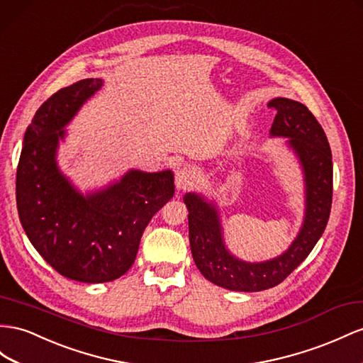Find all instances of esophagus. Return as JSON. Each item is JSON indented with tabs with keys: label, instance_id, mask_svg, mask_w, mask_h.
I'll use <instances>...</instances> for the list:
<instances>
[{
	"label": "esophagus",
	"instance_id": "34e87169",
	"mask_svg": "<svg viewBox=\"0 0 363 363\" xmlns=\"http://www.w3.org/2000/svg\"><path fill=\"white\" fill-rule=\"evenodd\" d=\"M197 182V172H195L192 168H180L177 172H175V186L177 189H188L192 188V186Z\"/></svg>",
	"mask_w": 363,
	"mask_h": 363
}]
</instances>
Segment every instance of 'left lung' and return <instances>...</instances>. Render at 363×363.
Instances as JSON below:
<instances>
[{"instance_id": "8db88e82", "label": "left lung", "mask_w": 363, "mask_h": 363, "mask_svg": "<svg viewBox=\"0 0 363 363\" xmlns=\"http://www.w3.org/2000/svg\"><path fill=\"white\" fill-rule=\"evenodd\" d=\"M269 106L277 110L270 135L289 137V146L298 155L306 182V215L291 246L279 257L262 262L235 258L224 244L218 209L195 192L183 197L189 211L195 266L206 279L235 291H261L281 284L316 246L331 211L333 162L324 130L301 102L277 97Z\"/></svg>"}]
</instances>
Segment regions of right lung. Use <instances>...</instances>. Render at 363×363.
Instances as JSON below:
<instances>
[{
  "mask_svg": "<svg viewBox=\"0 0 363 363\" xmlns=\"http://www.w3.org/2000/svg\"><path fill=\"white\" fill-rule=\"evenodd\" d=\"M102 85L90 77L48 97L27 126L16 171L18 215L33 247L62 277L90 284L128 272L145 228L174 195L169 169H131L84 195L57 168L64 126Z\"/></svg>",
  "mask_w": 363,
  "mask_h": 363,
  "instance_id": "right-lung-1",
  "label": "right lung"
}]
</instances>
